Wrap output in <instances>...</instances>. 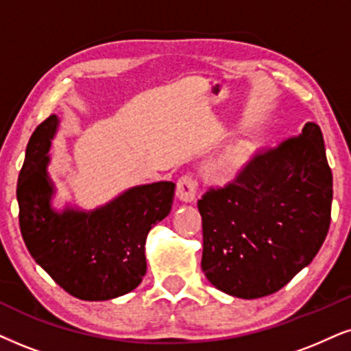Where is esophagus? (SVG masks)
<instances>
[{
    "instance_id": "obj_1",
    "label": "esophagus",
    "mask_w": 351,
    "mask_h": 351,
    "mask_svg": "<svg viewBox=\"0 0 351 351\" xmlns=\"http://www.w3.org/2000/svg\"><path fill=\"white\" fill-rule=\"evenodd\" d=\"M197 181L191 175H183L176 183V196L184 202H193L196 199Z\"/></svg>"
}]
</instances>
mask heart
<instances>
[{
  "mask_svg": "<svg viewBox=\"0 0 351 351\" xmlns=\"http://www.w3.org/2000/svg\"><path fill=\"white\" fill-rule=\"evenodd\" d=\"M243 160V154L239 152V150H234L230 155H227L225 158H221V160L217 163L214 167V173L219 178H227L230 176V173H233L234 168H237L239 163Z\"/></svg>",
  "mask_w": 351,
  "mask_h": 351,
  "instance_id": "heart-1",
  "label": "heart"
}]
</instances>
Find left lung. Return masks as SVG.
Masks as SVG:
<instances>
[{"mask_svg":"<svg viewBox=\"0 0 351 351\" xmlns=\"http://www.w3.org/2000/svg\"><path fill=\"white\" fill-rule=\"evenodd\" d=\"M202 270L237 298L272 295L311 264L330 225L332 171L321 128L250 158L232 181L197 201Z\"/></svg>","mask_w":351,"mask_h":351,"instance_id":"left-lung-1","label":"left lung"}]
</instances>
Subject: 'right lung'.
Instances as JSON below:
<instances>
[{"mask_svg":"<svg viewBox=\"0 0 351 351\" xmlns=\"http://www.w3.org/2000/svg\"><path fill=\"white\" fill-rule=\"evenodd\" d=\"M56 124L55 114L38 124L19 173V227L25 246L35 263L79 300L105 301L130 293L147 270L145 238L170 214L175 183L137 186L90 214L73 208L56 214L47 175Z\"/></svg>","mask_w":351,"mask_h":351,"instance_id":"obj_1","label":"right lung"}]
</instances>
